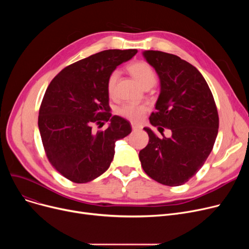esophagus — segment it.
<instances>
[{"label":"esophagus","mask_w":249,"mask_h":249,"mask_svg":"<svg viewBox=\"0 0 249 249\" xmlns=\"http://www.w3.org/2000/svg\"><path fill=\"white\" fill-rule=\"evenodd\" d=\"M131 127H132V129L134 130H140V129H142V126L141 125H139V124H136V123H131Z\"/></svg>","instance_id":"obj_1"}]
</instances>
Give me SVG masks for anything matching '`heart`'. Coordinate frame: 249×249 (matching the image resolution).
Segmentation results:
<instances>
[{
	"instance_id": "1",
	"label": "heart",
	"mask_w": 249,
	"mask_h": 249,
	"mask_svg": "<svg viewBox=\"0 0 249 249\" xmlns=\"http://www.w3.org/2000/svg\"><path fill=\"white\" fill-rule=\"evenodd\" d=\"M128 71L144 89H149L155 85L158 77L151 65L143 60L135 61L128 65ZM119 78V71H113L107 80V93L110 97H114L116 93V85ZM147 106L143 104H125L117 109V114L132 122H139L144 117Z\"/></svg>"
}]
</instances>
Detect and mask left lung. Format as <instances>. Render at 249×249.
<instances>
[{
  "mask_svg": "<svg viewBox=\"0 0 249 249\" xmlns=\"http://www.w3.org/2000/svg\"><path fill=\"white\" fill-rule=\"evenodd\" d=\"M143 54L160 78L156 111L149 120L162 136L144 128L149 141L139 152L141 166L160 184L181 186L199 172L213 149L219 128L216 103L202 73L188 61L159 50ZM164 127L172 130L171 139L164 136Z\"/></svg>",
  "mask_w": 249,
  "mask_h": 249,
  "instance_id": "left-lung-1",
  "label": "left lung"
}]
</instances>
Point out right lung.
Wrapping results in <instances>:
<instances>
[{
	"label": "right lung",
	"instance_id": "add662e5",
	"mask_svg": "<svg viewBox=\"0 0 249 249\" xmlns=\"http://www.w3.org/2000/svg\"><path fill=\"white\" fill-rule=\"evenodd\" d=\"M136 49H109L73 62L54 76L39 108L38 127L48 161L76 184L93 180L110 166L115 141L131 132L129 122L111 117L107 80ZM110 120L109 127L94 125Z\"/></svg>",
	"mask_w": 249,
	"mask_h": 249
}]
</instances>
